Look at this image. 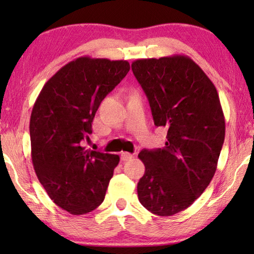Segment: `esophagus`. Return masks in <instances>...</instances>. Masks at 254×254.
Returning a JSON list of instances; mask_svg holds the SVG:
<instances>
[{
    "instance_id": "obj_1",
    "label": "esophagus",
    "mask_w": 254,
    "mask_h": 254,
    "mask_svg": "<svg viewBox=\"0 0 254 254\" xmlns=\"http://www.w3.org/2000/svg\"><path fill=\"white\" fill-rule=\"evenodd\" d=\"M133 157V154H131V153H128V152H122L121 153V159L123 161H127V160H130V159H132Z\"/></svg>"
}]
</instances>
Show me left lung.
<instances>
[{"mask_svg":"<svg viewBox=\"0 0 254 254\" xmlns=\"http://www.w3.org/2000/svg\"><path fill=\"white\" fill-rule=\"evenodd\" d=\"M131 67L149 100L154 126L168 128L165 148L137 156L145 167L137 197L149 212L171 216L194 203L216 171L225 137L220 97L187 56L136 59Z\"/></svg>","mask_w":254,"mask_h":254,"instance_id":"8db88e82","label":"left lung"}]
</instances>
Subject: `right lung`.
<instances>
[{
	"instance_id": "right-lung-1",
	"label": "right lung",
	"mask_w": 254,
	"mask_h": 254,
	"mask_svg": "<svg viewBox=\"0 0 254 254\" xmlns=\"http://www.w3.org/2000/svg\"><path fill=\"white\" fill-rule=\"evenodd\" d=\"M130 70L127 60L74 59L47 81L30 118L34 171L56 205L72 215L92 212L104 200L118 154L83 147L101 102Z\"/></svg>"
}]
</instances>
